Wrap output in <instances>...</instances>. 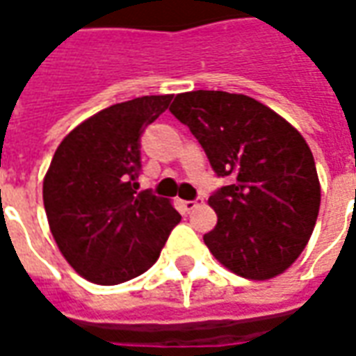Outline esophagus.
Here are the masks:
<instances>
[{"label":"esophagus","instance_id":"esophagus-1","mask_svg":"<svg viewBox=\"0 0 356 356\" xmlns=\"http://www.w3.org/2000/svg\"><path fill=\"white\" fill-rule=\"evenodd\" d=\"M181 206H183V209H185V211H193V209L198 208V202H196V200H183V202H181Z\"/></svg>","mask_w":356,"mask_h":356}]
</instances>
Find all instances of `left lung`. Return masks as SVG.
Listing matches in <instances>:
<instances>
[{"mask_svg":"<svg viewBox=\"0 0 356 356\" xmlns=\"http://www.w3.org/2000/svg\"><path fill=\"white\" fill-rule=\"evenodd\" d=\"M170 112L185 124L217 177L231 185L209 196L217 225L204 242L225 267L252 280L280 275L313 234L321 185L305 139L252 97L191 91Z\"/></svg>","mask_w":356,"mask_h":356,"instance_id":"8db88e82","label":"left lung"}]
</instances>
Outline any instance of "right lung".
<instances>
[{"label":"right lung","instance_id":"add662e5","mask_svg":"<svg viewBox=\"0 0 356 356\" xmlns=\"http://www.w3.org/2000/svg\"><path fill=\"white\" fill-rule=\"evenodd\" d=\"M173 95L101 110L58 145L43 181V206L66 261L89 282L114 286L152 267L181 221L152 191H137L140 137Z\"/></svg>","mask_w":356,"mask_h":356}]
</instances>
